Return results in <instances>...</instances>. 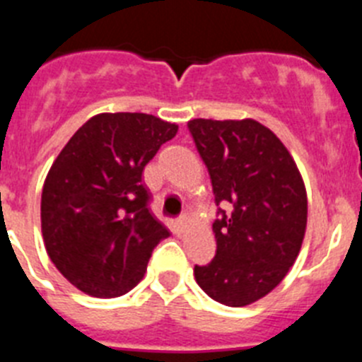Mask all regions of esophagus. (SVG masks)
Returning <instances> with one entry per match:
<instances>
[{"mask_svg": "<svg viewBox=\"0 0 362 362\" xmlns=\"http://www.w3.org/2000/svg\"><path fill=\"white\" fill-rule=\"evenodd\" d=\"M187 223H188V217L187 214H185V216H181L177 221H175V230H177V232H183V230L187 228Z\"/></svg>", "mask_w": 362, "mask_h": 362, "instance_id": "obj_1", "label": "esophagus"}]
</instances>
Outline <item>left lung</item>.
<instances>
[{"instance_id":"obj_1","label":"left lung","mask_w":362,"mask_h":362,"mask_svg":"<svg viewBox=\"0 0 362 362\" xmlns=\"http://www.w3.org/2000/svg\"><path fill=\"white\" fill-rule=\"evenodd\" d=\"M194 143L209 168L216 204L217 250L194 268L214 300L246 306L270 293L296 263L308 201L297 165L279 137L255 119H192Z\"/></svg>"}]
</instances>
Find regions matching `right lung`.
<instances>
[{"label": "right lung", "mask_w": 362, "mask_h": 362, "mask_svg": "<svg viewBox=\"0 0 362 362\" xmlns=\"http://www.w3.org/2000/svg\"><path fill=\"white\" fill-rule=\"evenodd\" d=\"M175 134L177 124L150 114H98L50 166L41 194L45 248L81 292L103 299L130 292L170 235L150 214L141 175Z\"/></svg>", "instance_id": "right-lung-1"}]
</instances>
